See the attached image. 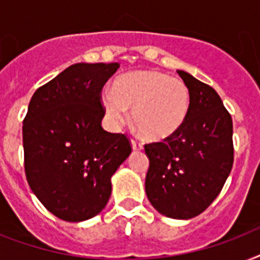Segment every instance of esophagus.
Instances as JSON below:
<instances>
[{"label":"esophagus","mask_w":260,"mask_h":260,"mask_svg":"<svg viewBox=\"0 0 260 260\" xmlns=\"http://www.w3.org/2000/svg\"><path fill=\"white\" fill-rule=\"evenodd\" d=\"M131 144H132V150L134 151H142L143 150V144L140 142H138V140H131Z\"/></svg>","instance_id":"obj_1"}]
</instances>
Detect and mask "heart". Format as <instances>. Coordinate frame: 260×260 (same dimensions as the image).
<instances>
[{"label": "heart", "instance_id": "heart-1", "mask_svg": "<svg viewBox=\"0 0 260 260\" xmlns=\"http://www.w3.org/2000/svg\"><path fill=\"white\" fill-rule=\"evenodd\" d=\"M101 104L114 125L128 121V109H134L132 118L143 136L165 140L185 125L191 95L182 79L156 70H139L120 75L113 90L101 93Z\"/></svg>", "mask_w": 260, "mask_h": 260}]
</instances>
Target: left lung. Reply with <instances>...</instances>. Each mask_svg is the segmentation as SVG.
I'll use <instances>...</instances> for the list:
<instances>
[{
    "instance_id": "left-lung-1",
    "label": "left lung",
    "mask_w": 260,
    "mask_h": 260,
    "mask_svg": "<svg viewBox=\"0 0 260 260\" xmlns=\"http://www.w3.org/2000/svg\"><path fill=\"white\" fill-rule=\"evenodd\" d=\"M178 74L191 95L189 116L174 136L144 146L146 194L160 214L187 220L214 201L232 170L234 126L213 87L186 71Z\"/></svg>"
}]
</instances>
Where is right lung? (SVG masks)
Wrapping results in <instances>:
<instances>
[{
  "mask_svg": "<svg viewBox=\"0 0 260 260\" xmlns=\"http://www.w3.org/2000/svg\"><path fill=\"white\" fill-rule=\"evenodd\" d=\"M118 63H75L32 95L22 122L26 181L60 220L97 216L112 193V175L129 156L125 135L101 126V90Z\"/></svg>",
  "mask_w": 260,
  "mask_h": 260,
  "instance_id": "right-lung-1",
  "label": "right lung"
}]
</instances>
